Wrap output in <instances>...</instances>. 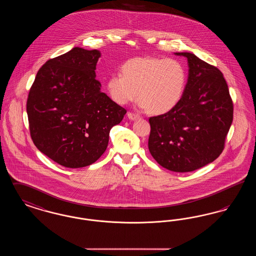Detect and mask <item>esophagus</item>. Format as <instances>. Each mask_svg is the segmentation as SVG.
Listing matches in <instances>:
<instances>
[{
    "label": "esophagus",
    "mask_w": 256,
    "mask_h": 256,
    "mask_svg": "<svg viewBox=\"0 0 256 256\" xmlns=\"http://www.w3.org/2000/svg\"><path fill=\"white\" fill-rule=\"evenodd\" d=\"M128 117L130 119V120H137L140 118V116L138 114H135L132 112H128Z\"/></svg>",
    "instance_id": "1"
}]
</instances>
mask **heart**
Returning a JSON list of instances; mask_svg holds the SVG:
<instances>
[{"label":"heart","instance_id":"1","mask_svg":"<svg viewBox=\"0 0 256 256\" xmlns=\"http://www.w3.org/2000/svg\"><path fill=\"white\" fill-rule=\"evenodd\" d=\"M187 84V71L174 58H135L124 63L122 74H111L106 88L110 97L126 104L138 96L140 106L154 114L167 113L182 100Z\"/></svg>","mask_w":256,"mask_h":256}]
</instances>
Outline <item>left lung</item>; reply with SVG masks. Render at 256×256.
Instances as JSON below:
<instances>
[{
  "label": "left lung",
  "mask_w": 256,
  "mask_h": 256,
  "mask_svg": "<svg viewBox=\"0 0 256 256\" xmlns=\"http://www.w3.org/2000/svg\"><path fill=\"white\" fill-rule=\"evenodd\" d=\"M188 60V80L180 104L150 117L148 150L162 167L192 172L219 158L233 120L228 86L219 69L191 52H176Z\"/></svg>",
  "instance_id": "left-lung-1"
}]
</instances>
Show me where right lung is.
Here are the masks:
<instances>
[{
	"label": "right lung",
	"instance_id": "1",
	"mask_svg": "<svg viewBox=\"0 0 256 256\" xmlns=\"http://www.w3.org/2000/svg\"><path fill=\"white\" fill-rule=\"evenodd\" d=\"M98 50L74 47L37 72L26 100L32 139L37 148L66 168H82L106 152L110 130L126 113L100 91Z\"/></svg>",
	"mask_w": 256,
	"mask_h": 256
}]
</instances>
